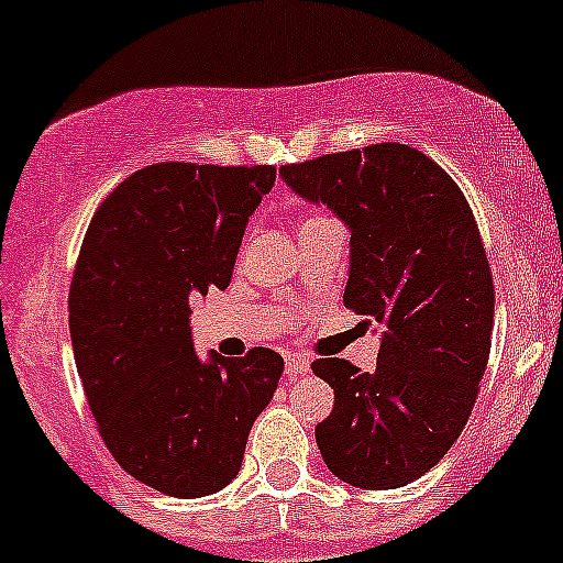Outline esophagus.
I'll list each match as a JSON object with an SVG mask.
<instances>
[{
  "label": "esophagus",
  "instance_id": "34e87169",
  "mask_svg": "<svg viewBox=\"0 0 563 563\" xmlns=\"http://www.w3.org/2000/svg\"><path fill=\"white\" fill-rule=\"evenodd\" d=\"M308 371H310L308 356H302V354H288L286 356V376L288 378H299V376H305Z\"/></svg>",
  "mask_w": 563,
  "mask_h": 563
}]
</instances>
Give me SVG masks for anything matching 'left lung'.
<instances>
[{
  "instance_id": "left-lung-1",
  "label": "left lung",
  "mask_w": 563,
  "mask_h": 563,
  "mask_svg": "<svg viewBox=\"0 0 563 563\" xmlns=\"http://www.w3.org/2000/svg\"><path fill=\"white\" fill-rule=\"evenodd\" d=\"M280 176L349 225L343 302L382 329L373 373L313 362L334 389L318 450L362 490L408 485L457 441L490 356L496 299L474 214L452 176L406 144L291 163Z\"/></svg>"
}]
</instances>
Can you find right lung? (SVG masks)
<instances>
[{
	"mask_svg": "<svg viewBox=\"0 0 563 563\" xmlns=\"http://www.w3.org/2000/svg\"><path fill=\"white\" fill-rule=\"evenodd\" d=\"M272 166L157 163L100 203L70 286V338L113 460L174 498L223 490L242 468L283 356L196 354L192 299L231 283Z\"/></svg>",
	"mask_w": 563,
	"mask_h": 563,
	"instance_id": "obj_1",
	"label": "right lung"
}]
</instances>
